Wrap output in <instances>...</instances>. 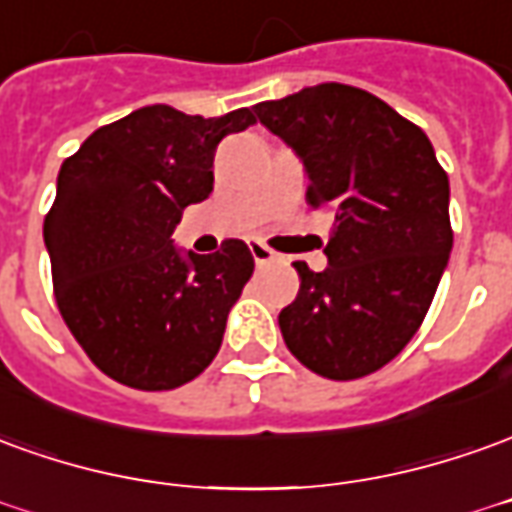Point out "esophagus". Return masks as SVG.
<instances>
[{
	"mask_svg": "<svg viewBox=\"0 0 512 512\" xmlns=\"http://www.w3.org/2000/svg\"><path fill=\"white\" fill-rule=\"evenodd\" d=\"M249 252H252V257H255L257 268L268 266V263H274V260H280V255L274 252V249H268L266 244H260V241H252L249 244Z\"/></svg>",
	"mask_w": 512,
	"mask_h": 512,
	"instance_id": "34e87169",
	"label": "esophagus"
}]
</instances>
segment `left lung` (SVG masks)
Here are the masks:
<instances>
[{
    "label": "left lung",
    "instance_id": "obj_1",
    "mask_svg": "<svg viewBox=\"0 0 512 512\" xmlns=\"http://www.w3.org/2000/svg\"><path fill=\"white\" fill-rule=\"evenodd\" d=\"M255 113L302 160L310 207L335 219L330 266L296 263L282 338L327 380L366 377L405 349L438 291L452 252L449 177L421 127L352 85L321 82Z\"/></svg>",
    "mask_w": 512,
    "mask_h": 512
}]
</instances>
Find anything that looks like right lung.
I'll use <instances>...</instances> for the list:
<instances>
[{"label":"right lung","instance_id":"1","mask_svg":"<svg viewBox=\"0 0 512 512\" xmlns=\"http://www.w3.org/2000/svg\"><path fill=\"white\" fill-rule=\"evenodd\" d=\"M255 124L249 107L219 119L149 105L99 127L57 174L44 244L60 316L107 377L171 391L219 355L227 316L255 271L244 241L180 252L182 210L213 191L224 135Z\"/></svg>","mask_w":512,"mask_h":512}]
</instances>
